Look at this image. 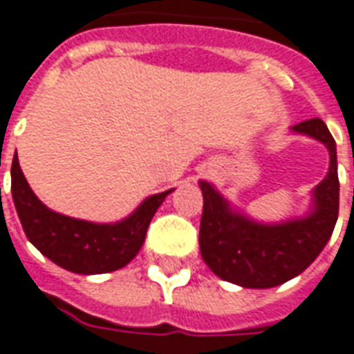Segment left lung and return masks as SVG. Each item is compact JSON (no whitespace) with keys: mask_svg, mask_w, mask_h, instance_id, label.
Segmentation results:
<instances>
[{"mask_svg":"<svg viewBox=\"0 0 354 354\" xmlns=\"http://www.w3.org/2000/svg\"><path fill=\"white\" fill-rule=\"evenodd\" d=\"M290 131L319 140L330 156L328 172L311 189L310 210L304 216L259 221L225 198L214 184L198 182L204 197L201 255L229 283L245 289L277 287L302 274L330 240L339 206L336 142L319 118L292 125Z\"/></svg>","mask_w":354,"mask_h":354,"instance_id":"1","label":"left lung"}]
</instances>
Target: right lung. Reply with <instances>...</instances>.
Returning a JSON list of instances; mask_svg holds the SVG:
<instances>
[{
    "label": "right lung",
    "mask_w": 354,
    "mask_h": 354,
    "mask_svg": "<svg viewBox=\"0 0 354 354\" xmlns=\"http://www.w3.org/2000/svg\"><path fill=\"white\" fill-rule=\"evenodd\" d=\"M172 191L144 198L120 221L93 223L50 210L24 178L17 156L10 167V193L28 240L52 263L82 276L120 270L137 257L151 217Z\"/></svg>",
    "instance_id": "add662e5"
}]
</instances>
